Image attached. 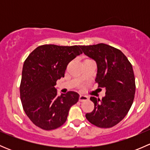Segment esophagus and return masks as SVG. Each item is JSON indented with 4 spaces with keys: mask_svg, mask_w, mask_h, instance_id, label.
Segmentation results:
<instances>
[{
    "mask_svg": "<svg viewBox=\"0 0 150 150\" xmlns=\"http://www.w3.org/2000/svg\"><path fill=\"white\" fill-rule=\"evenodd\" d=\"M88 99V97L87 96H85V95H81L79 96V101L80 102H85V101H87Z\"/></svg>",
    "mask_w": 150,
    "mask_h": 150,
    "instance_id": "esophagus-1",
    "label": "esophagus"
}]
</instances>
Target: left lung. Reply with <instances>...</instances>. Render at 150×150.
<instances>
[{
  "label": "left lung",
  "instance_id": "obj_1",
  "mask_svg": "<svg viewBox=\"0 0 150 150\" xmlns=\"http://www.w3.org/2000/svg\"><path fill=\"white\" fill-rule=\"evenodd\" d=\"M80 48L96 62L95 81L98 87L106 90L102 99L90 98L94 109L86 113V117L99 128H111L125 117L134 102L136 85L132 65L121 51L109 45L99 43Z\"/></svg>",
  "mask_w": 150,
  "mask_h": 150
}]
</instances>
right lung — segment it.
Masks as SVG:
<instances>
[{
  "label": "right lung",
  "mask_w": 150,
  "mask_h": 150,
  "mask_svg": "<svg viewBox=\"0 0 150 150\" xmlns=\"http://www.w3.org/2000/svg\"><path fill=\"white\" fill-rule=\"evenodd\" d=\"M82 54L80 46L43 45L30 53L22 68L20 98L32 122L42 129L53 130L66 122L79 94L68 91L57 96V80L64 77L67 64Z\"/></svg>",
  "instance_id": "obj_1"
}]
</instances>
